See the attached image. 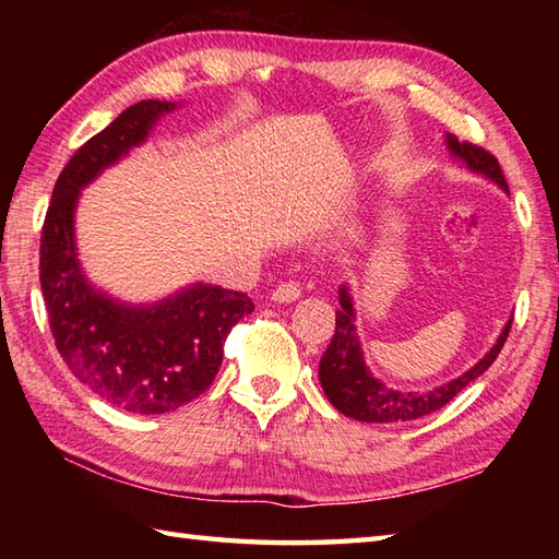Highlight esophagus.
I'll return each mask as SVG.
<instances>
[{"label":"esophagus","instance_id":"obj_1","mask_svg":"<svg viewBox=\"0 0 559 559\" xmlns=\"http://www.w3.org/2000/svg\"><path fill=\"white\" fill-rule=\"evenodd\" d=\"M300 295H302L300 283L288 281V283H283V286H278L276 290L271 293V300L278 302V305H286V302H295V300H298Z\"/></svg>","mask_w":559,"mask_h":559}]
</instances>
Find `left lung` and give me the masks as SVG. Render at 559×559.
<instances>
[{
  "instance_id": "left-lung-1",
  "label": "left lung",
  "mask_w": 559,
  "mask_h": 559,
  "mask_svg": "<svg viewBox=\"0 0 559 559\" xmlns=\"http://www.w3.org/2000/svg\"><path fill=\"white\" fill-rule=\"evenodd\" d=\"M444 146L449 158L459 163L463 170L483 177L490 185L500 187L509 197V187L500 170V163L490 156L488 151L471 146L466 141H459L454 134H444ZM509 329H512V317L507 319L500 336L492 343V348L483 358L468 367L466 372L449 379V382L425 386V389H399L389 386L384 379L374 377V372L365 362V350L355 326V302L350 295V286L343 283L338 288V310H336V331L331 338L329 348L319 360V384H322L326 399L338 413L348 415L360 423H406L430 415L454 399L461 389L488 370L500 355Z\"/></svg>"
}]
</instances>
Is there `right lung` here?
I'll use <instances>...</instances> for the list:
<instances>
[{"label": "right lung", "mask_w": 559, "mask_h": 559, "mask_svg": "<svg viewBox=\"0 0 559 559\" xmlns=\"http://www.w3.org/2000/svg\"><path fill=\"white\" fill-rule=\"evenodd\" d=\"M182 103L141 100L88 139L59 173L40 237V288L55 346L81 384L134 415L173 413L211 386L230 329L254 310L247 293L194 281L148 302L115 298L79 259L81 192L144 146Z\"/></svg>", "instance_id": "obj_1"}]
</instances>
